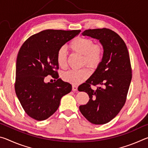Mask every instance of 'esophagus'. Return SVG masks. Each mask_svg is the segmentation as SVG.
<instances>
[{
  "label": "esophagus",
  "instance_id": "34e87169",
  "mask_svg": "<svg viewBox=\"0 0 148 148\" xmlns=\"http://www.w3.org/2000/svg\"><path fill=\"white\" fill-rule=\"evenodd\" d=\"M77 90V87L76 86H72V91H76Z\"/></svg>",
  "mask_w": 148,
  "mask_h": 148
}]
</instances>
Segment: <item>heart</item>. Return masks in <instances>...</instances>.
Returning a JSON list of instances; mask_svg holds the SVG:
<instances>
[{
  "label": "heart",
  "instance_id": "b5f03b06",
  "mask_svg": "<svg viewBox=\"0 0 148 148\" xmlns=\"http://www.w3.org/2000/svg\"><path fill=\"white\" fill-rule=\"evenodd\" d=\"M69 48L73 53L82 56V65H87L89 68L96 69L101 64L104 57V47L101 43H94L92 39L78 36L72 40L69 44ZM58 66L62 69L68 66V59L66 50L64 47L58 49L56 55ZM89 69L84 67L79 70H71L62 74L64 81L74 86L80 84L89 77Z\"/></svg>",
  "mask_w": 148,
  "mask_h": 148
}]
</instances>
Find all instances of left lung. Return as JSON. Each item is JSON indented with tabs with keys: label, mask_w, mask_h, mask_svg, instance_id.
<instances>
[{
	"label": "left lung",
	"mask_w": 148,
	"mask_h": 148,
	"mask_svg": "<svg viewBox=\"0 0 148 148\" xmlns=\"http://www.w3.org/2000/svg\"><path fill=\"white\" fill-rule=\"evenodd\" d=\"M82 35L99 40L104 54L95 72L78 87L89 97V102L79 108L91 123L103 125L114 119L126 102L132 79L129 53L123 40L111 29H88ZM92 85L97 89L92 90Z\"/></svg>",
	"instance_id": "obj_1"
}]
</instances>
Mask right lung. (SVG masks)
<instances>
[{"instance_id":"add662e5","label":"right lung","mask_w":148,"mask_h":148,"mask_svg":"<svg viewBox=\"0 0 148 148\" xmlns=\"http://www.w3.org/2000/svg\"><path fill=\"white\" fill-rule=\"evenodd\" d=\"M80 32L44 30L30 36L20 48L15 91L24 111L32 119L43 121L48 118L58 109L61 97L71 91V84L59 78L56 55L59 48ZM48 75L56 81L45 83L44 78Z\"/></svg>"}]
</instances>
